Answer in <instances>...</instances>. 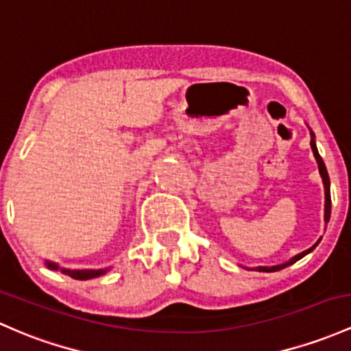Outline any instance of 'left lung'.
<instances>
[{
	"label": "left lung",
	"mask_w": 351,
	"mask_h": 351,
	"mask_svg": "<svg viewBox=\"0 0 351 351\" xmlns=\"http://www.w3.org/2000/svg\"><path fill=\"white\" fill-rule=\"evenodd\" d=\"M311 137H313V138H311V150H313V154H315V159H316V162H318L319 174H322L323 184H325V221L328 222V221H330V214H331L330 177H328V172H326V167H325V162H323L322 156H319V154H318V149H316V144H315V135H313V132H311ZM319 241H322V239H319ZM319 241H318V243H319ZM318 243H316L315 246H313V247H310V250H306V251L300 252V254L295 256V258H293V259H289V261H288V263H285V265H280V266H259V267H256V269H258V271H266V273H273V271H280V269H282V267H286V266L293 265V263H296L298 259H301V258H303V256H306L308 252H311L313 250H315L316 246H318Z\"/></svg>",
	"instance_id": "8db88e82"
}]
</instances>
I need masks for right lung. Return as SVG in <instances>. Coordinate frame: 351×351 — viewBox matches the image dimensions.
Here are the masks:
<instances>
[{
  "label": "right lung",
  "mask_w": 351,
  "mask_h": 351,
  "mask_svg": "<svg viewBox=\"0 0 351 351\" xmlns=\"http://www.w3.org/2000/svg\"><path fill=\"white\" fill-rule=\"evenodd\" d=\"M47 265H48V267H51V269H58V266H56L55 263L47 261ZM62 271H63V273L70 274V276H71V278H75V280H82V281H85V280H92V278L100 276V274H104L105 271H107V269H82V271L62 269Z\"/></svg>",
  "instance_id": "obj_1"
}]
</instances>
